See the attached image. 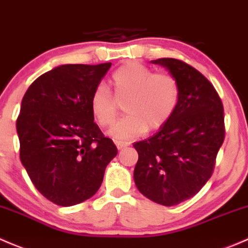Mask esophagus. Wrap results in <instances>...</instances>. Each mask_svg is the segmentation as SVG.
Returning <instances> with one entry per match:
<instances>
[{"label":"esophagus","instance_id":"esophagus-1","mask_svg":"<svg viewBox=\"0 0 248 248\" xmlns=\"http://www.w3.org/2000/svg\"><path fill=\"white\" fill-rule=\"evenodd\" d=\"M114 143H116V145H117V148H118V149H123V148H125V147H127V145L130 144L129 142H124V141H118V140H116V141H114Z\"/></svg>","mask_w":248,"mask_h":248}]
</instances>
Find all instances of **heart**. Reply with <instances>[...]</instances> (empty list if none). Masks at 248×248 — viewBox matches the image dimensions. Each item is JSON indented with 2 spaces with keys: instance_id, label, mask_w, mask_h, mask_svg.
I'll return each instance as SVG.
<instances>
[{
  "instance_id": "heart-1",
  "label": "heart",
  "mask_w": 248,
  "mask_h": 248,
  "mask_svg": "<svg viewBox=\"0 0 248 248\" xmlns=\"http://www.w3.org/2000/svg\"><path fill=\"white\" fill-rule=\"evenodd\" d=\"M109 85H99L92 93L89 106L99 126L108 127L124 103L127 113L111 130L119 140L139 137L145 130L156 131L170 122L180 100V85L177 78L167 71L154 73L152 68L139 62H127L111 76Z\"/></svg>"
}]
</instances>
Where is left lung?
<instances>
[{"label":"left lung","mask_w":248,"mask_h":248,"mask_svg":"<svg viewBox=\"0 0 248 248\" xmlns=\"http://www.w3.org/2000/svg\"><path fill=\"white\" fill-rule=\"evenodd\" d=\"M180 85L177 111L150 139L136 142L134 179L142 195L166 206L200 192L213 175L224 141L223 104L213 83L177 58H159Z\"/></svg>","instance_id":"8db88e82"}]
</instances>
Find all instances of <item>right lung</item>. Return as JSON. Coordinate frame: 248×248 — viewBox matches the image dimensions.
Here are the masks:
<instances>
[{
    "label": "right lung",
    "mask_w": 248,
    "mask_h": 248,
    "mask_svg": "<svg viewBox=\"0 0 248 248\" xmlns=\"http://www.w3.org/2000/svg\"><path fill=\"white\" fill-rule=\"evenodd\" d=\"M111 63L65 64L43 74L21 101L20 160L38 191L61 206L96 193L118 150L94 123L89 99Z\"/></svg>",
    "instance_id": "1"
}]
</instances>
